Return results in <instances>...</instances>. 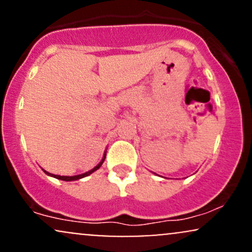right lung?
Instances as JSON below:
<instances>
[{
  "label": "right lung",
  "instance_id": "1",
  "mask_svg": "<svg viewBox=\"0 0 252 252\" xmlns=\"http://www.w3.org/2000/svg\"><path fill=\"white\" fill-rule=\"evenodd\" d=\"M105 155H106V154H104V158H102V161H100V162L98 163L97 166L94 167V168H92L91 170H89V172L84 173V174H79V175H73V176H62V175H56V174H52V173H48V172H46V170H43V172H45L46 174H47V175H50V176H53V178H56V179H59V180H63V181H74V180H79V179H82V178H85V176H88V175H90V174H92V173H94V170L99 169V167L102 166L103 162H104V160H105Z\"/></svg>",
  "mask_w": 252,
  "mask_h": 252
}]
</instances>
